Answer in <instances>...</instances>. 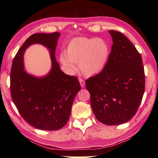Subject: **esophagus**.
<instances>
[{"mask_svg": "<svg viewBox=\"0 0 158 158\" xmlns=\"http://www.w3.org/2000/svg\"><path fill=\"white\" fill-rule=\"evenodd\" d=\"M79 83H80V85H81V88H84L85 83L84 80H83V79H81V78H79Z\"/></svg>", "mask_w": 158, "mask_h": 158, "instance_id": "esophagus-1", "label": "esophagus"}]
</instances>
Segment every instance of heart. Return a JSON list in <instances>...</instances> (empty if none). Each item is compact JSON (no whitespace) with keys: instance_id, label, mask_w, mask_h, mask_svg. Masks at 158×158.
I'll use <instances>...</instances> for the list:
<instances>
[{"instance_id":"b5f03b06","label":"heart","mask_w":158,"mask_h":158,"mask_svg":"<svg viewBox=\"0 0 158 158\" xmlns=\"http://www.w3.org/2000/svg\"><path fill=\"white\" fill-rule=\"evenodd\" d=\"M108 55L109 47L104 40L79 36L69 42L65 55L60 56V61L70 72L75 71L74 64L78 63L81 73L92 76L102 69Z\"/></svg>"}]
</instances>
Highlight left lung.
<instances>
[{
	"label": "left lung",
	"instance_id": "obj_1",
	"mask_svg": "<svg viewBox=\"0 0 158 158\" xmlns=\"http://www.w3.org/2000/svg\"><path fill=\"white\" fill-rule=\"evenodd\" d=\"M111 52L102 71L86 80L94 113L99 122L119 125L132 119L143 98L145 75L142 57L122 32L109 31Z\"/></svg>",
	"mask_w": 158,
	"mask_h": 158
}]
</instances>
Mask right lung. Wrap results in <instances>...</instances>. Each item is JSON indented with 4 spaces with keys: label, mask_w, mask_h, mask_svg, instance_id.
I'll use <instances>...</instances> for the list:
<instances>
[{
    "label": "right lung",
    "mask_w": 158,
    "mask_h": 158,
    "mask_svg": "<svg viewBox=\"0 0 158 158\" xmlns=\"http://www.w3.org/2000/svg\"><path fill=\"white\" fill-rule=\"evenodd\" d=\"M59 32L36 33L26 40L13 58L10 89L18 112L26 122L43 130H57L68 122L74 98L81 85L75 76L66 75L55 56ZM39 43L50 51L52 67L48 76L37 78L23 70V53L32 44Z\"/></svg>",
    "instance_id": "right-lung-1"
}]
</instances>
